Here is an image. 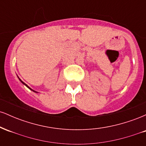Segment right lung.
I'll use <instances>...</instances> for the list:
<instances>
[{
  "mask_svg": "<svg viewBox=\"0 0 146 146\" xmlns=\"http://www.w3.org/2000/svg\"><path fill=\"white\" fill-rule=\"evenodd\" d=\"M20 80H21V79H20ZM21 82H22V83H23V84H25V86H26L27 87H28V88H29L30 90H33V92H35V93H36V91H35V90H32V89H31V88H29V86H27V84H25V83H24V82H23V81H21ZM36 93H37V92H36Z\"/></svg>",
  "mask_w": 146,
  "mask_h": 146,
  "instance_id": "obj_1",
  "label": "right lung"
}]
</instances>
